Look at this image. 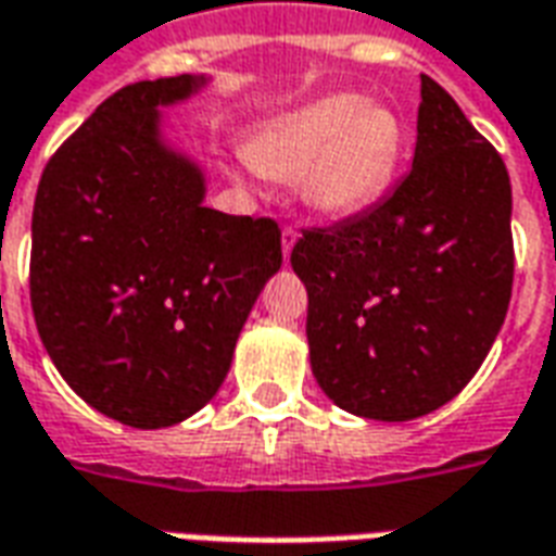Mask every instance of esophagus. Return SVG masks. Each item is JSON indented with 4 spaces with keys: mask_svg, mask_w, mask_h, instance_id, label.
Masks as SVG:
<instances>
[{
    "mask_svg": "<svg viewBox=\"0 0 556 556\" xmlns=\"http://www.w3.org/2000/svg\"><path fill=\"white\" fill-rule=\"evenodd\" d=\"M298 238H301V231L294 229V226H286V229H282V255H286V258L291 255V247L298 243Z\"/></svg>",
    "mask_w": 556,
    "mask_h": 556,
    "instance_id": "esophagus-1",
    "label": "esophagus"
}]
</instances>
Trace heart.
I'll list each match as a JSON object with an SVG mask.
<instances>
[{
    "label": "heart",
    "mask_w": 556,
    "mask_h": 556,
    "mask_svg": "<svg viewBox=\"0 0 556 556\" xmlns=\"http://www.w3.org/2000/svg\"><path fill=\"white\" fill-rule=\"evenodd\" d=\"M405 127L384 103L363 94H327L282 115L247 148L255 169L298 181L309 211L342 219L372 207L396 178Z\"/></svg>",
    "instance_id": "1"
}]
</instances>
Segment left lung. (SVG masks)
Listing matches in <instances>:
<instances>
[{
	"label": "left lung",
	"mask_w": 556,
	"mask_h": 556,
	"mask_svg": "<svg viewBox=\"0 0 556 556\" xmlns=\"http://www.w3.org/2000/svg\"><path fill=\"white\" fill-rule=\"evenodd\" d=\"M414 166L363 214L303 229L318 387L366 419L422 417L458 396L513 298V187L497 148L431 77H419Z\"/></svg>",
	"instance_id": "obj_1"
}]
</instances>
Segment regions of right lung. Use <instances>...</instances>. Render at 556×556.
Returning <instances> with one entry per match:
<instances>
[{"label": "right lung", "mask_w": 556, "mask_h": 556, "mask_svg": "<svg viewBox=\"0 0 556 556\" xmlns=\"http://www.w3.org/2000/svg\"><path fill=\"white\" fill-rule=\"evenodd\" d=\"M199 86L181 74L110 94L35 195L29 294L43 349L79 399L134 429L175 426L214 399L282 265L277 219L202 205V172L160 139L157 106Z\"/></svg>", "instance_id": "1"}]
</instances>
